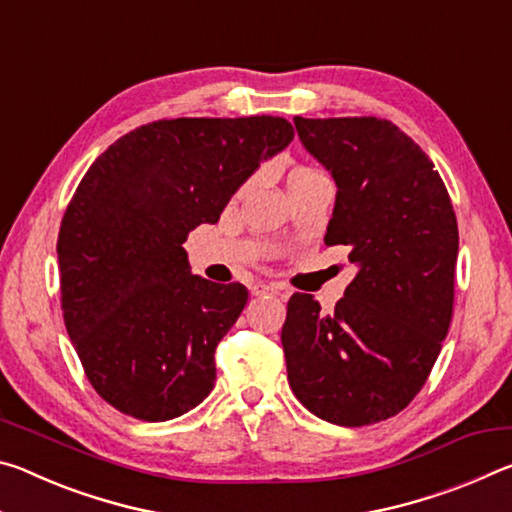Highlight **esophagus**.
Segmentation results:
<instances>
[{
  "instance_id": "obj_1",
  "label": "esophagus",
  "mask_w": 512,
  "mask_h": 512,
  "mask_svg": "<svg viewBox=\"0 0 512 512\" xmlns=\"http://www.w3.org/2000/svg\"><path fill=\"white\" fill-rule=\"evenodd\" d=\"M287 291L282 287V284H277V282H259V284H255L253 289H250V293H253V296H282V293Z\"/></svg>"
}]
</instances>
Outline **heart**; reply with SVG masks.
<instances>
[{"instance_id":"obj_1","label":"heart","mask_w":512,"mask_h":512,"mask_svg":"<svg viewBox=\"0 0 512 512\" xmlns=\"http://www.w3.org/2000/svg\"><path fill=\"white\" fill-rule=\"evenodd\" d=\"M302 176H320V171H311V169H302V171H298L296 176L293 178H302Z\"/></svg>"}]
</instances>
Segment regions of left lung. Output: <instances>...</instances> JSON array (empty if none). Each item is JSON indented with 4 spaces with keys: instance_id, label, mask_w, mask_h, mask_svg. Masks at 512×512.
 Instances as JSON below:
<instances>
[{
    "instance_id": "left-lung-1",
    "label": "left lung",
    "mask_w": 512,
    "mask_h": 512,
    "mask_svg": "<svg viewBox=\"0 0 512 512\" xmlns=\"http://www.w3.org/2000/svg\"><path fill=\"white\" fill-rule=\"evenodd\" d=\"M332 171L327 246L359 268L332 314L293 293L282 348L293 395L341 427L393 418L427 381L454 311L458 225L433 162L393 121L293 117Z\"/></svg>"
}]
</instances>
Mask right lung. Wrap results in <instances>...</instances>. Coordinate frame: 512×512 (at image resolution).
<instances>
[{
  "instance_id": "obj_1",
  "label": "right lung",
  "mask_w": 512,
  "mask_h": 512,
  "mask_svg": "<svg viewBox=\"0 0 512 512\" xmlns=\"http://www.w3.org/2000/svg\"><path fill=\"white\" fill-rule=\"evenodd\" d=\"M293 140L282 117H178L135 128L85 173L58 232L60 307L85 377L117 411L164 422L210 395L244 284L189 273L185 239Z\"/></svg>"
}]
</instances>
